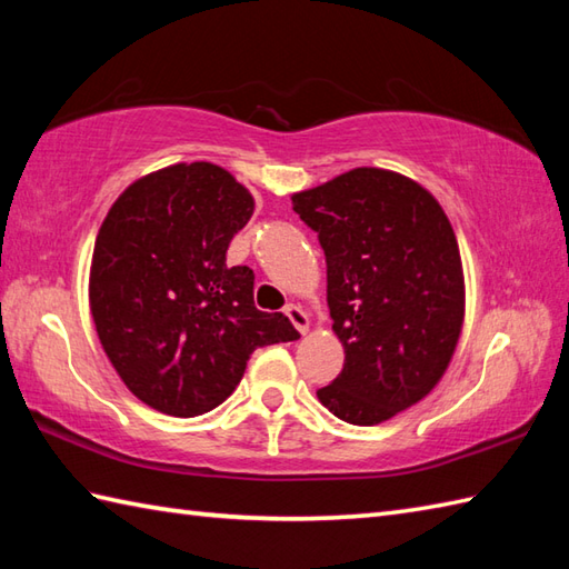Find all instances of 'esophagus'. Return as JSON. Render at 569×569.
Segmentation results:
<instances>
[{"label": "esophagus", "instance_id": "1", "mask_svg": "<svg viewBox=\"0 0 569 569\" xmlns=\"http://www.w3.org/2000/svg\"><path fill=\"white\" fill-rule=\"evenodd\" d=\"M286 316H288V320H291L293 325H296V330L300 332V335H306L308 330H310V318H308V312L300 308V306H296V303H291V306H286Z\"/></svg>", "mask_w": 569, "mask_h": 569}]
</instances>
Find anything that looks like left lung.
Instances as JSON below:
<instances>
[{
  "label": "left lung",
  "mask_w": 569,
  "mask_h": 569,
  "mask_svg": "<svg viewBox=\"0 0 569 569\" xmlns=\"http://www.w3.org/2000/svg\"><path fill=\"white\" fill-rule=\"evenodd\" d=\"M291 200L318 232L345 347L318 398L345 422L379 426L422 401L452 361L465 322L455 229L430 190L386 168H352Z\"/></svg>",
  "instance_id": "1"
}]
</instances>
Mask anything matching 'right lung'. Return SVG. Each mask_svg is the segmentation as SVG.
I'll use <instances>...</instances> for the list:
<instances>
[{"label": "right lung", "mask_w": 569, "mask_h": 569, "mask_svg": "<svg viewBox=\"0 0 569 569\" xmlns=\"http://www.w3.org/2000/svg\"><path fill=\"white\" fill-rule=\"evenodd\" d=\"M251 214V192L222 166L176 163L134 180L94 239V330L127 389L166 416L208 413L253 349L300 337L283 312L253 306L249 266H227Z\"/></svg>", "instance_id": "obj_1"}]
</instances>
